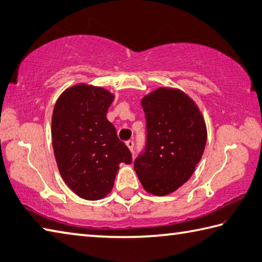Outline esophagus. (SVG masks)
Masks as SVG:
<instances>
[{
    "instance_id": "obj_1",
    "label": "esophagus",
    "mask_w": 262,
    "mask_h": 262,
    "mask_svg": "<svg viewBox=\"0 0 262 262\" xmlns=\"http://www.w3.org/2000/svg\"><path fill=\"white\" fill-rule=\"evenodd\" d=\"M126 145H127L128 148H129L130 152H133V147H134V142H133V141H127L126 142Z\"/></svg>"
}]
</instances>
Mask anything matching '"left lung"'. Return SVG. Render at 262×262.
<instances>
[{
	"instance_id": "8db88e82",
	"label": "left lung",
	"mask_w": 262,
	"mask_h": 262,
	"mask_svg": "<svg viewBox=\"0 0 262 262\" xmlns=\"http://www.w3.org/2000/svg\"><path fill=\"white\" fill-rule=\"evenodd\" d=\"M147 140L134 169L147 193L168 195L186 183L203 156L207 125L195 102L185 92L159 87L144 95Z\"/></svg>"
}]
</instances>
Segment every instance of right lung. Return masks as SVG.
Segmentation results:
<instances>
[{"label":"right lung","instance_id":"obj_1","mask_svg":"<svg viewBox=\"0 0 262 262\" xmlns=\"http://www.w3.org/2000/svg\"><path fill=\"white\" fill-rule=\"evenodd\" d=\"M114 99L103 87L79 83L63 91L53 109L51 133L60 175L71 191L90 201L105 198L120 163L132 162L106 119Z\"/></svg>","mask_w":262,"mask_h":262}]
</instances>
